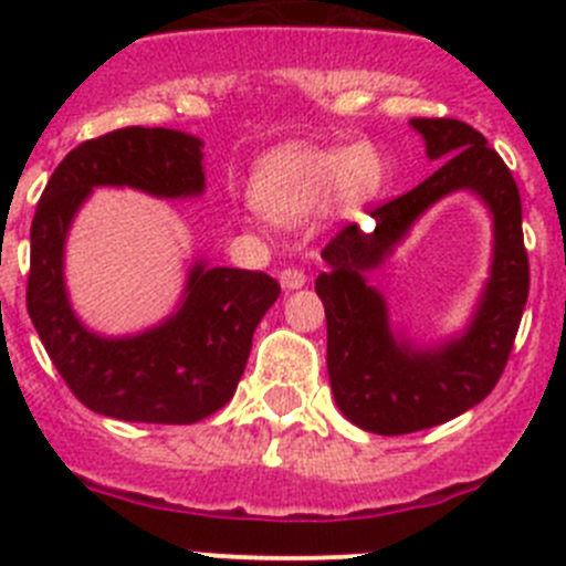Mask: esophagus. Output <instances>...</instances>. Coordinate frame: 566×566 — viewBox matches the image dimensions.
Returning <instances> with one entry per match:
<instances>
[{
	"label": "esophagus",
	"instance_id": "obj_1",
	"mask_svg": "<svg viewBox=\"0 0 566 566\" xmlns=\"http://www.w3.org/2000/svg\"><path fill=\"white\" fill-rule=\"evenodd\" d=\"M279 282H282L284 290H298L306 284V273L301 271V268H284V271L279 273Z\"/></svg>",
	"mask_w": 566,
	"mask_h": 566
}]
</instances>
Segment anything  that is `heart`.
Instances as JSON below:
<instances>
[{
    "instance_id": "b5f03b06",
    "label": "heart",
    "mask_w": 566,
    "mask_h": 566,
    "mask_svg": "<svg viewBox=\"0 0 566 566\" xmlns=\"http://www.w3.org/2000/svg\"><path fill=\"white\" fill-rule=\"evenodd\" d=\"M384 180V161L373 145L306 147L287 145L256 161L249 197L265 219L301 224L331 197L358 205L373 197Z\"/></svg>"
}]
</instances>
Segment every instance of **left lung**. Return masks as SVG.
I'll return each mask as SVG.
<instances>
[{"label":"left lung","instance_id":"8db88e82","mask_svg":"<svg viewBox=\"0 0 566 566\" xmlns=\"http://www.w3.org/2000/svg\"><path fill=\"white\" fill-rule=\"evenodd\" d=\"M438 172L391 202L369 208L373 230L353 221L323 249L328 271L315 290L328 325V378L336 405L356 427L405 436L443 424L482 402L499 384L528 298L521 191L510 167L476 128L452 117L410 119ZM479 192L494 213L491 279L469 331L438 348H413L388 325V311L366 273L407 234L412 221L452 190Z\"/></svg>","mask_w":566,"mask_h":566}]
</instances>
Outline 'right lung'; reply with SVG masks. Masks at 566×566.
Wrapping results in <instances>:
<instances>
[{
  "mask_svg": "<svg viewBox=\"0 0 566 566\" xmlns=\"http://www.w3.org/2000/svg\"><path fill=\"white\" fill-rule=\"evenodd\" d=\"M95 186L197 197L205 191L202 142L182 130L130 125L67 153L32 219L27 279V312L78 402L119 421L193 424L232 399L254 328L282 287L262 271L197 262L180 310L161 325L123 339L93 334L67 304L62 251L73 216Z\"/></svg>",
  "mask_w": 566,
  "mask_h": 566,
  "instance_id": "add662e5",
  "label": "right lung"
}]
</instances>
